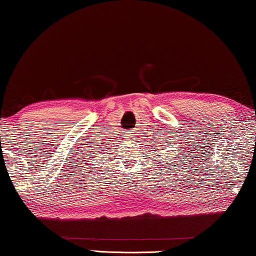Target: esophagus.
Wrapping results in <instances>:
<instances>
[{"mask_svg": "<svg viewBox=\"0 0 256 256\" xmlns=\"http://www.w3.org/2000/svg\"><path fill=\"white\" fill-rule=\"evenodd\" d=\"M124 138H132V132L130 130H127V132H124Z\"/></svg>", "mask_w": 256, "mask_h": 256, "instance_id": "obj_1", "label": "esophagus"}]
</instances>
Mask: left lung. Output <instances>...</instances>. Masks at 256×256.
<instances>
[{
	"mask_svg": "<svg viewBox=\"0 0 256 256\" xmlns=\"http://www.w3.org/2000/svg\"><path fill=\"white\" fill-rule=\"evenodd\" d=\"M158 144H160V146H158L157 148H156L155 146L156 150H163L164 148H166V146H162V143H160V142H158ZM157 156H160V155H157Z\"/></svg>",
	"mask_w": 256,
	"mask_h": 256,
	"instance_id": "left-lung-1",
	"label": "left lung"
}]
</instances>
